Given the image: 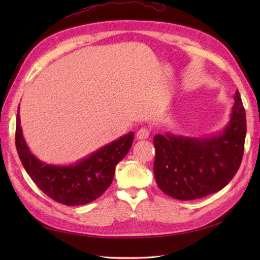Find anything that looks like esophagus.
Segmentation results:
<instances>
[{
	"instance_id": "34e87169",
	"label": "esophagus",
	"mask_w": 260,
	"mask_h": 260,
	"mask_svg": "<svg viewBox=\"0 0 260 260\" xmlns=\"http://www.w3.org/2000/svg\"><path fill=\"white\" fill-rule=\"evenodd\" d=\"M149 137V131L147 128H141L138 132H137V138L138 140H145Z\"/></svg>"
}]
</instances>
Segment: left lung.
Listing matches in <instances>:
<instances>
[{
    "label": "left lung",
    "instance_id": "obj_1",
    "mask_svg": "<svg viewBox=\"0 0 260 260\" xmlns=\"http://www.w3.org/2000/svg\"><path fill=\"white\" fill-rule=\"evenodd\" d=\"M246 115L239 91L229 123L210 138L156 135L154 175L158 187L181 201L202 199L223 188L237 174L244 153Z\"/></svg>",
    "mask_w": 260,
    "mask_h": 260
}]
</instances>
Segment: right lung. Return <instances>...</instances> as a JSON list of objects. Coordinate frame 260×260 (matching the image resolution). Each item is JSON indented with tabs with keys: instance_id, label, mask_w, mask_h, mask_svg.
I'll return each mask as SVG.
<instances>
[{
	"instance_id": "1",
	"label": "right lung",
	"mask_w": 260,
	"mask_h": 260,
	"mask_svg": "<svg viewBox=\"0 0 260 260\" xmlns=\"http://www.w3.org/2000/svg\"><path fill=\"white\" fill-rule=\"evenodd\" d=\"M133 138L135 133L130 132L75 165H49L39 160L27 146L20 127L18 106L15 143L22 166L43 193L67 206L91 203L107 190L112 184L117 164L128 154Z\"/></svg>"
}]
</instances>
